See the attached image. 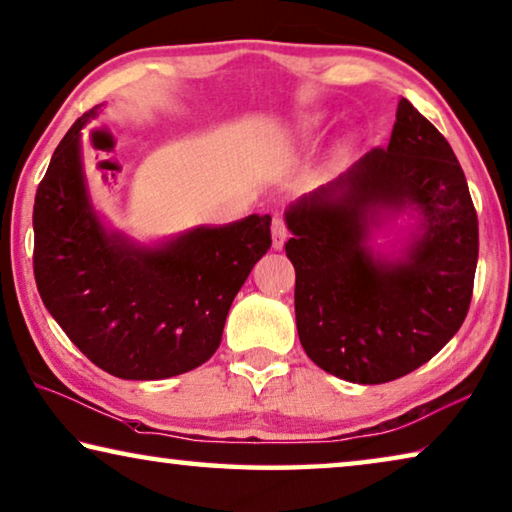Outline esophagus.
<instances>
[{
  "mask_svg": "<svg viewBox=\"0 0 512 512\" xmlns=\"http://www.w3.org/2000/svg\"><path fill=\"white\" fill-rule=\"evenodd\" d=\"M287 237H289V232H287V225H285V221H282L280 216H275V218H273V223H271V239H273V248H275V250H280L282 246H285Z\"/></svg>",
  "mask_w": 512,
  "mask_h": 512,
  "instance_id": "obj_1",
  "label": "esophagus"
}]
</instances>
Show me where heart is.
Instances as JSON below:
<instances>
[{"instance_id": "b5f03b06", "label": "heart", "mask_w": 512, "mask_h": 512, "mask_svg": "<svg viewBox=\"0 0 512 512\" xmlns=\"http://www.w3.org/2000/svg\"><path fill=\"white\" fill-rule=\"evenodd\" d=\"M312 132V120H305L303 125H300V134H310Z\"/></svg>"}]
</instances>
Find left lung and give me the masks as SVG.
Masks as SVG:
<instances>
[{"label": "left lung", "instance_id": "8db88e82", "mask_svg": "<svg viewBox=\"0 0 512 512\" xmlns=\"http://www.w3.org/2000/svg\"><path fill=\"white\" fill-rule=\"evenodd\" d=\"M410 213L396 260L372 253L373 229ZM296 269V328L332 376L380 385L419 369L460 330L474 291L478 218L449 141L401 97L387 148H373L285 212Z\"/></svg>", "mask_w": 512, "mask_h": 512}]
</instances>
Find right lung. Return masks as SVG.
Segmentation results:
<instances>
[{
	"label": "right lung",
	"mask_w": 512,
	"mask_h": 512,
	"mask_svg": "<svg viewBox=\"0 0 512 512\" xmlns=\"http://www.w3.org/2000/svg\"><path fill=\"white\" fill-rule=\"evenodd\" d=\"M77 118L34 202L38 294L81 353L111 376L161 380L216 353L234 296L271 248V216L250 214L141 246L107 230L88 193Z\"/></svg>",
	"instance_id": "1"
}]
</instances>
